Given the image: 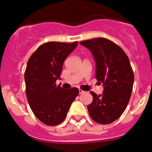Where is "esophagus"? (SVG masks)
Returning a JSON list of instances; mask_svg holds the SVG:
<instances>
[{
	"mask_svg": "<svg viewBox=\"0 0 152 152\" xmlns=\"http://www.w3.org/2000/svg\"><path fill=\"white\" fill-rule=\"evenodd\" d=\"M79 94H83V93H84V91L82 89H79Z\"/></svg>",
	"mask_w": 152,
	"mask_h": 152,
	"instance_id": "obj_1",
	"label": "esophagus"
}]
</instances>
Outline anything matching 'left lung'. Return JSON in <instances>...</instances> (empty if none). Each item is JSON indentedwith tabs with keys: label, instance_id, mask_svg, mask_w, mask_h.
I'll list each match as a JSON object with an SVG mask.
<instances>
[{
	"label": "left lung",
	"instance_id": "left-lung-1",
	"mask_svg": "<svg viewBox=\"0 0 152 152\" xmlns=\"http://www.w3.org/2000/svg\"><path fill=\"white\" fill-rule=\"evenodd\" d=\"M79 44L91 50L96 64L95 77L104 87L102 95L91 91L89 115L98 124H110L122 115L130 99L134 74L129 60L121 48L105 38Z\"/></svg>",
	"mask_w": 152,
	"mask_h": 152
}]
</instances>
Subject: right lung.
<instances>
[{
    "instance_id": "obj_1",
    "label": "right lung",
    "mask_w": 152,
    "mask_h": 152,
    "mask_svg": "<svg viewBox=\"0 0 152 152\" xmlns=\"http://www.w3.org/2000/svg\"><path fill=\"white\" fill-rule=\"evenodd\" d=\"M77 45L78 42H47L39 46L27 62L24 77L28 104L35 117L48 126L62 123L79 95L77 88L64 89L56 84L64 61Z\"/></svg>"
}]
</instances>
